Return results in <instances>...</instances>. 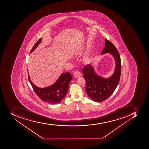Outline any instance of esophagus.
<instances>
[{
  "label": "esophagus",
  "instance_id": "obj_1",
  "mask_svg": "<svg viewBox=\"0 0 149 149\" xmlns=\"http://www.w3.org/2000/svg\"><path fill=\"white\" fill-rule=\"evenodd\" d=\"M81 75V74L79 72L76 71L74 74V77L75 78L80 77Z\"/></svg>",
  "mask_w": 149,
  "mask_h": 149
}]
</instances>
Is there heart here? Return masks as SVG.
Returning a JSON list of instances; mask_svg holds the SVG:
<instances>
[{
	"instance_id": "heart-1",
	"label": "heart",
	"mask_w": 149,
	"mask_h": 149,
	"mask_svg": "<svg viewBox=\"0 0 149 149\" xmlns=\"http://www.w3.org/2000/svg\"><path fill=\"white\" fill-rule=\"evenodd\" d=\"M90 52L89 51L88 52H87L86 53H85L84 56L82 57V59L85 62H88L89 61L91 58V56H90Z\"/></svg>"
}]
</instances>
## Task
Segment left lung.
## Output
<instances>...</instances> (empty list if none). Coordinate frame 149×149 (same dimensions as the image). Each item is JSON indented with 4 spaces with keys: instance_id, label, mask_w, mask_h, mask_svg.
I'll list each match as a JSON object with an SVG mask.
<instances>
[{
    "instance_id": "1",
    "label": "left lung",
    "mask_w": 149,
    "mask_h": 149,
    "mask_svg": "<svg viewBox=\"0 0 149 149\" xmlns=\"http://www.w3.org/2000/svg\"><path fill=\"white\" fill-rule=\"evenodd\" d=\"M105 47L101 55L109 53L115 61V68L112 75L104 77L97 74L93 65L90 64L82 69L84 78L86 82V93L94 101L101 102L113 94L120 81L121 74V61L119 52L115 46L105 39Z\"/></svg>"
}]
</instances>
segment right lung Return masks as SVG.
Wrapping results in <instances>:
<instances>
[{"mask_svg": "<svg viewBox=\"0 0 149 149\" xmlns=\"http://www.w3.org/2000/svg\"><path fill=\"white\" fill-rule=\"evenodd\" d=\"M41 41L42 38L39 39L32 48L30 53L35 50L41 43ZM72 78V76L69 72L62 74L53 84L46 87L41 88L38 87L32 82L28 73V78L29 82L38 97L42 101L53 104L61 103L65 97L68 91L69 84Z\"/></svg>", "mask_w": 149, "mask_h": 149, "instance_id": "right-lung-1", "label": "right lung"}]
</instances>
